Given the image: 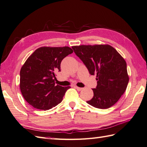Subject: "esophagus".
<instances>
[{
  "instance_id": "34e87169",
  "label": "esophagus",
  "mask_w": 147,
  "mask_h": 147,
  "mask_svg": "<svg viewBox=\"0 0 147 147\" xmlns=\"http://www.w3.org/2000/svg\"><path fill=\"white\" fill-rule=\"evenodd\" d=\"M75 88H76L77 90H78V91H81V90H82V89H83V88H80V87H78V86H75V87H74Z\"/></svg>"
}]
</instances>
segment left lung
I'll return each mask as SVG.
<instances>
[{
	"mask_svg": "<svg viewBox=\"0 0 147 147\" xmlns=\"http://www.w3.org/2000/svg\"><path fill=\"white\" fill-rule=\"evenodd\" d=\"M72 48L90 74L97 77V86L92 89L94 96L87 103L101 109L112 107L123 94L129 83L125 59L109 45H80Z\"/></svg>",
	"mask_w": 147,
	"mask_h": 147,
	"instance_id": "left-lung-1",
	"label": "left lung"
}]
</instances>
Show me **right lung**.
<instances>
[{
	"instance_id": "add662e5",
	"label": "right lung",
	"mask_w": 147,
	"mask_h": 147,
	"mask_svg": "<svg viewBox=\"0 0 147 147\" xmlns=\"http://www.w3.org/2000/svg\"><path fill=\"white\" fill-rule=\"evenodd\" d=\"M73 50L68 47H40L29 56L20 72V88L25 100L34 108L46 111L61 102L69 86L55 85V72Z\"/></svg>"
}]
</instances>
